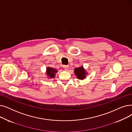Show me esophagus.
I'll return each mask as SVG.
<instances>
[{
	"instance_id": "34e87169",
	"label": "esophagus",
	"mask_w": 132,
	"mask_h": 132,
	"mask_svg": "<svg viewBox=\"0 0 132 132\" xmlns=\"http://www.w3.org/2000/svg\"><path fill=\"white\" fill-rule=\"evenodd\" d=\"M68 67H69V66H68V65H63V68H64L65 70H67L68 68Z\"/></svg>"
}]
</instances>
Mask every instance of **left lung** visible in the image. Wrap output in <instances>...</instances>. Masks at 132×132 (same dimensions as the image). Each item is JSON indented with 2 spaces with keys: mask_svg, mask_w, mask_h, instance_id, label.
I'll return each mask as SVG.
<instances>
[{
  "mask_svg": "<svg viewBox=\"0 0 132 132\" xmlns=\"http://www.w3.org/2000/svg\"><path fill=\"white\" fill-rule=\"evenodd\" d=\"M74 73H75L76 76L79 79L82 80L86 78V73L85 70L84 69L83 67H80L78 68H76L74 70Z\"/></svg>",
  "mask_w": 132,
  "mask_h": 132,
  "instance_id": "1",
  "label": "left lung"
}]
</instances>
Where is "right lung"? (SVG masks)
Here are the masks:
<instances>
[{
    "label": "right lung",
    "instance_id": "right-lung-1",
    "mask_svg": "<svg viewBox=\"0 0 132 132\" xmlns=\"http://www.w3.org/2000/svg\"><path fill=\"white\" fill-rule=\"evenodd\" d=\"M46 70L47 75L51 78H54L55 75V73L57 72V71L55 69H54V68L51 67H48Z\"/></svg>",
    "mask_w": 132,
    "mask_h": 132
}]
</instances>
